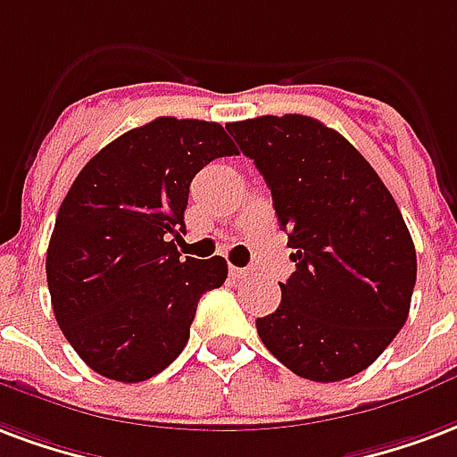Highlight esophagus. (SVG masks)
<instances>
[{"instance_id":"34e87169","label":"esophagus","mask_w":457,"mask_h":457,"mask_svg":"<svg viewBox=\"0 0 457 457\" xmlns=\"http://www.w3.org/2000/svg\"><path fill=\"white\" fill-rule=\"evenodd\" d=\"M229 273L235 276V278H249L252 276V269H239V266H229Z\"/></svg>"}]
</instances>
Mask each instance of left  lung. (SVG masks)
<instances>
[{
	"instance_id": "obj_1",
	"label": "left lung",
	"mask_w": 457,
	"mask_h": 457,
	"mask_svg": "<svg viewBox=\"0 0 457 457\" xmlns=\"http://www.w3.org/2000/svg\"><path fill=\"white\" fill-rule=\"evenodd\" d=\"M271 188L295 271L263 346L293 373L337 383L366 370L407 322L417 252L397 203L353 145L310 116L228 123Z\"/></svg>"
}]
</instances>
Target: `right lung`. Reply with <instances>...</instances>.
<instances>
[{
    "label": "right lung",
    "mask_w": 457,
    "mask_h": 457,
    "mask_svg": "<svg viewBox=\"0 0 457 457\" xmlns=\"http://www.w3.org/2000/svg\"><path fill=\"white\" fill-rule=\"evenodd\" d=\"M232 154L220 123L162 116L108 143L74 179L46 273L57 324L91 370L143 383L184 351L198 300L225 283L228 262L181 259L167 239L186 232L195 174Z\"/></svg>",
    "instance_id": "1"
}]
</instances>
